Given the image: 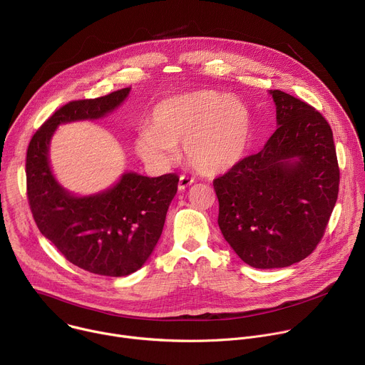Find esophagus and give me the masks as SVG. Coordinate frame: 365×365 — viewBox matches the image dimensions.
Returning a JSON list of instances; mask_svg holds the SVG:
<instances>
[{
  "label": "esophagus",
  "mask_w": 365,
  "mask_h": 365,
  "mask_svg": "<svg viewBox=\"0 0 365 365\" xmlns=\"http://www.w3.org/2000/svg\"><path fill=\"white\" fill-rule=\"evenodd\" d=\"M193 182H195L193 178H189V176L182 175V176L179 178V185H178V187H179V190H185V189H186L187 186H190Z\"/></svg>",
  "instance_id": "esophagus-1"
}]
</instances>
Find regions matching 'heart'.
I'll use <instances>...</instances> for the list:
<instances>
[{
  "instance_id": "b5f03b06",
  "label": "heart",
  "mask_w": 365,
  "mask_h": 365,
  "mask_svg": "<svg viewBox=\"0 0 365 365\" xmlns=\"http://www.w3.org/2000/svg\"><path fill=\"white\" fill-rule=\"evenodd\" d=\"M252 137L245 103L217 91H193L155 103L134 141L140 158L166 168L182 144L187 163L203 175H221L242 162Z\"/></svg>"
}]
</instances>
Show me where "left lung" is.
I'll list each match as a JSON object with an SVG mask.
<instances>
[{
	"instance_id": "8db88e82",
	"label": "left lung",
	"mask_w": 365,
	"mask_h": 365,
	"mask_svg": "<svg viewBox=\"0 0 365 365\" xmlns=\"http://www.w3.org/2000/svg\"><path fill=\"white\" fill-rule=\"evenodd\" d=\"M270 93L277 130L262 151L214 180L221 232L255 269L287 267L314 252L339 189L328 121L283 91Z\"/></svg>"
}]
</instances>
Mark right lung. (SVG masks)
I'll use <instances>...</instances> for the list:
<instances>
[{
	"mask_svg": "<svg viewBox=\"0 0 365 365\" xmlns=\"http://www.w3.org/2000/svg\"><path fill=\"white\" fill-rule=\"evenodd\" d=\"M128 93L130 88H123L106 96L68 102L31 137L26 159L27 197L40 232L72 264L111 277L128 276L147 262L162 235L179 178L131 172L101 193L75 196L50 170L48 143L58 125L106 117Z\"/></svg>",
	"mask_w": 365,
	"mask_h": 365,
	"instance_id": "add662e5",
	"label": "right lung"
}]
</instances>
